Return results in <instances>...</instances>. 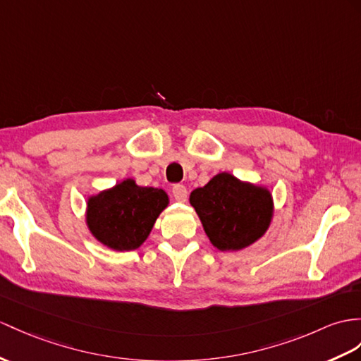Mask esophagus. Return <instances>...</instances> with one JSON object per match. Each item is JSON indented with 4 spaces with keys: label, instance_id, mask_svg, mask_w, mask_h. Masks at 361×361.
Segmentation results:
<instances>
[{
    "label": "esophagus",
    "instance_id": "obj_1",
    "mask_svg": "<svg viewBox=\"0 0 361 361\" xmlns=\"http://www.w3.org/2000/svg\"><path fill=\"white\" fill-rule=\"evenodd\" d=\"M171 191H173V196H174V199L178 200V202H185V200H187V197H188V191H187V188L183 187V185H180V183H178V185H174Z\"/></svg>",
    "mask_w": 361,
    "mask_h": 361
}]
</instances>
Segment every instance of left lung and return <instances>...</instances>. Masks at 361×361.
Segmentation results:
<instances>
[{"instance_id": "8db88e82", "label": "left lung", "mask_w": 361, "mask_h": 361, "mask_svg": "<svg viewBox=\"0 0 361 361\" xmlns=\"http://www.w3.org/2000/svg\"><path fill=\"white\" fill-rule=\"evenodd\" d=\"M190 204L217 250H242L268 230L272 216L269 191L240 182L230 173L214 176L190 195Z\"/></svg>"}]
</instances>
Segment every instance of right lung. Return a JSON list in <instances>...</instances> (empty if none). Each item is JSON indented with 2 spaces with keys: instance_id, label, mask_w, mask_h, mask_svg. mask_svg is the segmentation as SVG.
<instances>
[{
  "instance_id": "add662e5",
  "label": "right lung",
  "mask_w": 361,
  "mask_h": 361,
  "mask_svg": "<svg viewBox=\"0 0 361 361\" xmlns=\"http://www.w3.org/2000/svg\"><path fill=\"white\" fill-rule=\"evenodd\" d=\"M169 205L164 190L137 187L127 179L89 199L87 224L101 243L116 251L139 248L161 211Z\"/></svg>"
}]
</instances>
